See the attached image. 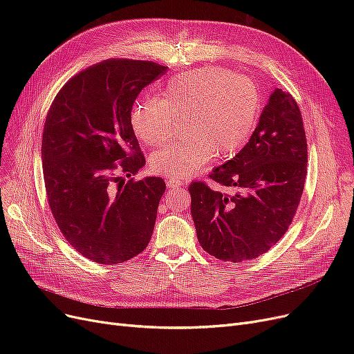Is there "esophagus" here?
Segmentation results:
<instances>
[{"label": "esophagus", "instance_id": "esophagus-1", "mask_svg": "<svg viewBox=\"0 0 354 354\" xmlns=\"http://www.w3.org/2000/svg\"><path fill=\"white\" fill-rule=\"evenodd\" d=\"M182 185L183 183L180 180H172V179L167 180V187H169V188H180Z\"/></svg>", "mask_w": 354, "mask_h": 354}]
</instances>
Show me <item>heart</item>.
Segmentation results:
<instances>
[{"label": "heart", "instance_id": "1", "mask_svg": "<svg viewBox=\"0 0 354 354\" xmlns=\"http://www.w3.org/2000/svg\"><path fill=\"white\" fill-rule=\"evenodd\" d=\"M263 109L261 91L248 77L221 67L178 74L163 97L138 103L130 115L136 136L146 145L169 140L178 120L189 133L151 156L152 171L172 180L196 175L215 155L230 158L251 138Z\"/></svg>", "mask_w": 354, "mask_h": 354}]
</instances>
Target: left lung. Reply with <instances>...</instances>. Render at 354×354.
I'll return each instance as SVG.
<instances>
[{
	"mask_svg": "<svg viewBox=\"0 0 354 354\" xmlns=\"http://www.w3.org/2000/svg\"><path fill=\"white\" fill-rule=\"evenodd\" d=\"M307 176L301 111L275 88L248 143L209 178L232 195L192 182L191 214L201 247L222 261L241 263L267 252L287 232Z\"/></svg>",
	"mask_w": 354,
	"mask_h": 354,
	"instance_id": "8db88e82",
	"label": "left lung"
}]
</instances>
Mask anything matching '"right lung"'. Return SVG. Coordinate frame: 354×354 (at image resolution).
I'll return each instance as SVG.
<instances>
[{"mask_svg": "<svg viewBox=\"0 0 354 354\" xmlns=\"http://www.w3.org/2000/svg\"><path fill=\"white\" fill-rule=\"evenodd\" d=\"M166 70L106 60L73 76L50 106L41 142L48 207L68 244L93 263H124L151 241L166 185L133 179L146 160L130 113Z\"/></svg>", "mask_w": 354, "mask_h": 354, "instance_id": "add662e5", "label": "right lung"}]
</instances>
